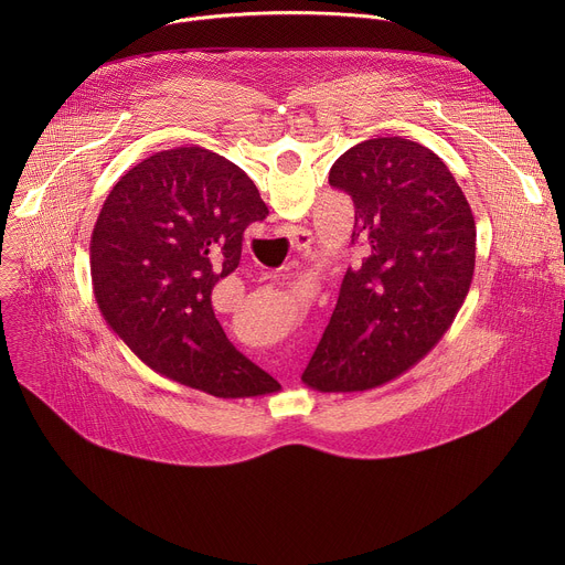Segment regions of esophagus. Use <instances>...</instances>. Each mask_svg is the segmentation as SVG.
I'll list each match as a JSON object with an SVG mask.
<instances>
[{"mask_svg": "<svg viewBox=\"0 0 565 565\" xmlns=\"http://www.w3.org/2000/svg\"><path fill=\"white\" fill-rule=\"evenodd\" d=\"M310 244H312V236H310V232L301 230V232H297V234H295V238H292V250H295V253H299V255H308Z\"/></svg>", "mask_w": 565, "mask_h": 565, "instance_id": "1", "label": "esophagus"}]
</instances>
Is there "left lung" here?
<instances>
[{"label": "left lung", "instance_id": "obj_1", "mask_svg": "<svg viewBox=\"0 0 565 565\" xmlns=\"http://www.w3.org/2000/svg\"><path fill=\"white\" fill-rule=\"evenodd\" d=\"M329 183L353 199L364 246L301 380L321 393L369 391L418 364L451 327L473 277L476 223L443 160L386 136L344 151Z\"/></svg>", "mask_w": 565, "mask_h": 565}]
</instances>
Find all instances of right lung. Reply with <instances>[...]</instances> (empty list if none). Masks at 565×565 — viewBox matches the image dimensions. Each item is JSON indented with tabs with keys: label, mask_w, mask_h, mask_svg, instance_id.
Segmentation results:
<instances>
[{
	"label": "right lung",
	"mask_w": 565,
	"mask_h": 565,
	"mask_svg": "<svg viewBox=\"0 0 565 565\" xmlns=\"http://www.w3.org/2000/svg\"><path fill=\"white\" fill-rule=\"evenodd\" d=\"M268 207L250 177L203 147L158 151L109 192L92 234V281L114 333L153 371L216 397L279 382L225 338L214 286L234 273Z\"/></svg>",
	"instance_id": "right-lung-1"
}]
</instances>
